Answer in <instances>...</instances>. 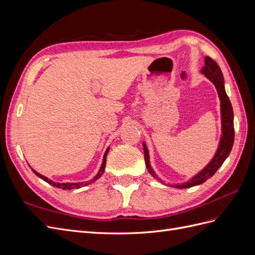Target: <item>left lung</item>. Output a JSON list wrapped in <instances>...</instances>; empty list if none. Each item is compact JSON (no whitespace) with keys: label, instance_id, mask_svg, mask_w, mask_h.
I'll return each mask as SVG.
<instances>
[{"label":"left lung","instance_id":"left-lung-1","mask_svg":"<svg viewBox=\"0 0 255 255\" xmlns=\"http://www.w3.org/2000/svg\"><path fill=\"white\" fill-rule=\"evenodd\" d=\"M205 66L201 69V73H203L206 78L210 80L214 85L216 89H217V94L220 100V113H221V130L222 134L220 137V141L218 149L216 151L214 157L208 163L201 171L197 173L195 176H192L187 182L182 184H174L173 187L176 188H189L196 185H200L204 183L206 180L212 177L216 171L221 167L223 161L227 159L229 154L232 150V146L234 143V113L232 104L230 102V99L227 95L225 89V80H223V75L221 72V69L217 65L215 60L211 57H205ZM143 145V152H144V161L145 167L148 169L149 173L155 177V179L161 181V179L157 176L155 171L153 170L151 164H150V156H149V150L146 148V144L142 142Z\"/></svg>","mask_w":255,"mask_h":255}]
</instances>
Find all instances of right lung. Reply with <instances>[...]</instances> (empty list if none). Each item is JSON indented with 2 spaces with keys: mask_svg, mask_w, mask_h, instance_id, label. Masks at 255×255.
<instances>
[{
  "mask_svg": "<svg viewBox=\"0 0 255 255\" xmlns=\"http://www.w3.org/2000/svg\"><path fill=\"white\" fill-rule=\"evenodd\" d=\"M109 151H110V146H109V148L106 149V151H105V153H104L103 161H102V165H101V167H100V170L98 171L97 175L94 177V179L90 180V181L82 182V183H57V182H54V181H52V180L48 179L47 176H44V175H42V174H40V173H38L36 170H34L33 168H32V171H33V172H34L38 177H40V179H42L43 181H45L47 183H49L50 185H52V186H54V187L61 188V189H64V190H67V189H69V190H70V189H76V188H80V187H82V186H86V185H89V184H91V183H94L95 181H97L98 179H100V177L102 176V174L104 173V170H105V165H106V155H107V153H109Z\"/></svg>",
  "mask_w": 255,
  "mask_h": 255,
  "instance_id": "right-lung-1",
  "label": "right lung"
}]
</instances>
